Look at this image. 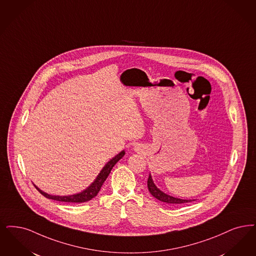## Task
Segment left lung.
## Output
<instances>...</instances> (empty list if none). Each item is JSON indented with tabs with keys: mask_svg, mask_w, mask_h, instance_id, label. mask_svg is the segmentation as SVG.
Listing matches in <instances>:
<instances>
[{
	"mask_svg": "<svg viewBox=\"0 0 256 256\" xmlns=\"http://www.w3.org/2000/svg\"><path fill=\"white\" fill-rule=\"evenodd\" d=\"M148 188L150 192L154 196V198H156L157 200L164 202L168 204H181L184 203H190L192 201H195V200H186V199H180L177 197H174L172 195L166 194H164V192H162L161 190H159L156 184H154V180L152 175L150 174L148 179Z\"/></svg>",
	"mask_w": 256,
	"mask_h": 256,
	"instance_id": "1",
	"label": "left lung"
}]
</instances>
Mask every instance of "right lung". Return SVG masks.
Masks as SVG:
<instances>
[{"label":"right lung","instance_id":"right-lung-1","mask_svg":"<svg viewBox=\"0 0 256 256\" xmlns=\"http://www.w3.org/2000/svg\"><path fill=\"white\" fill-rule=\"evenodd\" d=\"M124 150H122L120 154H117L116 156H114L112 159H110L106 166L102 168V170L100 172V174L97 175L96 179L92 182L90 186H88L86 190H84L81 192L76 194L72 195H52L42 192L40 190L36 184L35 188L39 190V192L41 194L44 195V197L52 199V200H56V201H61V202H66V203H84V202H88L90 200H92V198H94L96 195L98 194V192L101 190L104 182L106 181V179L108 178V174H110L113 166L115 164L123 158L124 155Z\"/></svg>","mask_w":256,"mask_h":256}]
</instances>
